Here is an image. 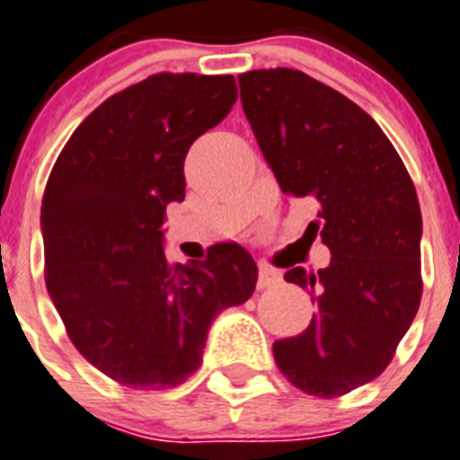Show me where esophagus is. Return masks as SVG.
<instances>
[{"mask_svg":"<svg viewBox=\"0 0 460 460\" xmlns=\"http://www.w3.org/2000/svg\"><path fill=\"white\" fill-rule=\"evenodd\" d=\"M279 279H282L279 270L270 269V266H260V275H257V288L275 287V284H279Z\"/></svg>","mask_w":460,"mask_h":460,"instance_id":"obj_1","label":"esophagus"}]
</instances>
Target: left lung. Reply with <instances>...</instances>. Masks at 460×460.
Instances as JSON below:
<instances>
[{"label":"left lung","instance_id":"obj_1","mask_svg":"<svg viewBox=\"0 0 460 460\" xmlns=\"http://www.w3.org/2000/svg\"><path fill=\"white\" fill-rule=\"evenodd\" d=\"M257 144L287 196L318 200L327 269L287 270L312 293L307 330L273 343L284 377L316 397H339L386 370L422 296L418 194L373 117L334 87L288 67L239 76ZM309 226V227H312Z\"/></svg>","mask_w":460,"mask_h":460}]
</instances>
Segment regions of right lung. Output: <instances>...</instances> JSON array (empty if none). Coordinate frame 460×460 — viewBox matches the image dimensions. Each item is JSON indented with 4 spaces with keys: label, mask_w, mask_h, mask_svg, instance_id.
Segmentation results:
<instances>
[{
    "label": "right lung",
    "mask_w": 460,
    "mask_h": 460,
    "mask_svg": "<svg viewBox=\"0 0 460 460\" xmlns=\"http://www.w3.org/2000/svg\"><path fill=\"white\" fill-rule=\"evenodd\" d=\"M237 102L234 76L160 72L83 119L42 196L45 282L94 368L137 391L185 382L218 312L246 303L257 266L237 243L172 264L162 223L185 199V155Z\"/></svg>",
    "instance_id": "1"
}]
</instances>
